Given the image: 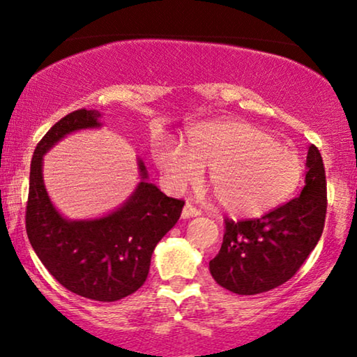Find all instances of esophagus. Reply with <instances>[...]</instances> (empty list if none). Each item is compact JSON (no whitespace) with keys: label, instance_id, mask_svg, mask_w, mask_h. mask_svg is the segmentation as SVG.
<instances>
[{"label":"esophagus","instance_id":"obj_1","mask_svg":"<svg viewBox=\"0 0 357 357\" xmlns=\"http://www.w3.org/2000/svg\"><path fill=\"white\" fill-rule=\"evenodd\" d=\"M198 215H201V211L196 209L195 206H191L190 203L183 206V211H182L183 219H190V217H198Z\"/></svg>","mask_w":357,"mask_h":357}]
</instances>
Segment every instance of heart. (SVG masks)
<instances>
[{"mask_svg":"<svg viewBox=\"0 0 357 357\" xmlns=\"http://www.w3.org/2000/svg\"><path fill=\"white\" fill-rule=\"evenodd\" d=\"M154 161L172 190L199 183L204 167L225 213L256 217L290 198L303 177L296 153L262 128L235 119L196 126L187 146L166 142L154 148Z\"/></svg>","mask_w":357,"mask_h":357,"instance_id":"1","label":"heart"}]
</instances>
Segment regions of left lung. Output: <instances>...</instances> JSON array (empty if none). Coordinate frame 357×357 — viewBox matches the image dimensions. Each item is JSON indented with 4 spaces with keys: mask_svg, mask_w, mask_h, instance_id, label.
I'll return each mask as SVG.
<instances>
[{
    "mask_svg": "<svg viewBox=\"0 0 357 357\" xmlns=\"http://www.w3.org/2000/svg\"><path fill=\"white\" fill-rule=\"evenodd\" d=\"M301 195L259 219H225L220 251L209 262L211 275L225 290L259 294L280 287L299 271L322 235L327 214V182L319 149L306 158Z\"/></svg>",
    "mask_w": 357,
    "mask_h": 357,
    "instance_id": "left-lung-1",
    "label": "left lung"
}]
</instances>
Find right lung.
Masks as SVG:
<instances>
[{
  "label": "right lung",
  "mask_w": 357,
  "mask_h": 357,
  "mask_svg": "<svg viewBox=\"0 0 357 357\" xmlns=\"http://www.w3.org/2000/svg\"><path fill=\"white\" fill-rule=\"evenodd\" d=\"M100 117L95 109L74 111L41 138L30 164L25 229L33 251L61 285L93 301L112 303L143 285L154 248L177 224L185 203L149 183L138 159L142 180L121 208L85 220L59 214L45 188L43 156L72 132L100 128Z\"/></svg>",
  "instance_id": "right-lung-1"
}]
</instances>
